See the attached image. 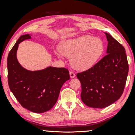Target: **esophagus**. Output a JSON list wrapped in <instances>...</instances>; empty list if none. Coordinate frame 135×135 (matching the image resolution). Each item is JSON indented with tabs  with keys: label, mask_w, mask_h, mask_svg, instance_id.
Wrapping results in <instances>:
<instances>
[{
	"label": "esophagus",
	"mask_w": 135,
	"mask_h": 135,
	"mask_svg": "<svg viewBox=\"0 0 135 135\" xmlns=\"http://www.w3.org/2000/svg\"><path fill=\"white\" fill-rule=\"evenodd\" d=\"M69 75H70V77H71V78H74V77H75V74L74 72L73 71H70L69 72Z\"/></svg>",
	"instance_id": "34e87169"
}]
</instances>
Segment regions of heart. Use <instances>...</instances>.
Returning a JSON list of instances; mask_svg holds the SVG:
<instances>
[{
	"label": "heart",
	"mask_w": 135,
	"mask_h": 135,
	"mask_svg": "<svg viewBox=\"0 0 135 135\" xmlns=\"http://www.w3.org/2000/svg\"><path fill=\"white\" fill-rule=\"evenodd\" d=\"M60 51L65 56H73L71 62L74 69L85 70L99 60L104 51V45L99 38L85 35L64 41Z\"/></svg>",
	"instance_id": "heart-1"
}]
</instances>
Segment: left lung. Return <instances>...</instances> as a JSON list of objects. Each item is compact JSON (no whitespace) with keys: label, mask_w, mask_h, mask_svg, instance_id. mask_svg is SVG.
Returning a JSON list of instances; mask_svg holds the SVG:
<instances>
[{"label":"left lung","mask_w":135,"mask_h":135,"mask_svg":"<svg viewBox=\"0 0 135 135\" xmlns=\"http://www.w3.org/2000/svg\"><path fill=\"white\" fill-rule=\"evenodd\" d=\"M105 34L108 41L107 55L93 67L77 74L82 86V101L94 108H104L118 100L128 74L125 48L108 33Z\"/></svg>","instance_id":"left-lung-1"}]
</instances>
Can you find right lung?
I'll list each match as a JSON object with an SVG mask.
<instances>
[{"instance_id": "add662e5", "label": "right lung", "mask_w": 135, "mask_h": 135, "mask_svg": "<svg viewBox=\"0 0 135 135\" xmlns=\"http://www.w3.org/2000/svg\"><path fill=\"white\" fill-rule=\"evenodd\" d=\"M31 38L29 34L21 36L9 52L8 82L11 91L23 108L31 112L42 113L56 104L61 88L70 79L69 73L64 68L50 66L31 71L22 67L16 58L18 45Z\"/></svg>"}]
</instances>
